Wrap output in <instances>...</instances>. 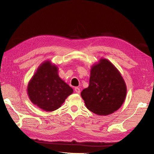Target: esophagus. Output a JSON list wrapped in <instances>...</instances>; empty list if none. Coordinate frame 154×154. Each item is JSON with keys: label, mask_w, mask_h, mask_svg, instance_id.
Instances as JSON below:
<instances>
[{"label": "esophagus", "mask_w": 154, "mask_h": 154, "mask_svg": "<svg viewBox=\"0 0 154 154\" xmlns=\"http://www.w3.org/2000/svg\"><path fill=\"white\" fill-rule=\"evenodd\" d=\"M75 91L76 92L77 94H80V88H78V87H76V88H75Z\"/></svg>", "instance_id": "obj_1"}]
</instances>
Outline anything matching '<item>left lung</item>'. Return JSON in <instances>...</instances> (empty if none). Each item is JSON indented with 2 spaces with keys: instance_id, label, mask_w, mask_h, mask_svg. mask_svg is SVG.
<instances>
[{
  "instance_id": "1",
  "label": "left lung",
  "mask_w": 154,
  "mask_h": 154,
  "mask_svg": "<svg viewBox=\"0 0 154 154\" xmlns=\"http://www.w3.org/2000/svg\"><path fill=\"white\" fill-rule=\"evenodd\" d=\"M126 90L119 71L110 61L101 58L91 66L89 86L81 95L89 110L99 116H108L121 108Z\"/></svg>"
}]
</instances>
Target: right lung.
Returning <instances> with one entry per match:
<instances>
[{
  "label": "right lung",
  "instance_id": "add662e5",
  "mask_svg": "<svg viewBox=\"0 0 154 154\" xmlns=\"http://www.w3.org/2000/svg\"><path fill=\"white\" fill-rule=\"evenodd\" d=\"M57 66L46 60L28 82L27 94L32 103L46 112L59 108L73 89L59 77Z\"/></svg>",
  "mask_w": 154,
  "mask_h": 154
}]
</instances>
